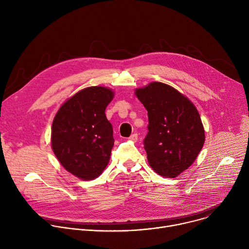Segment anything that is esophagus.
I'll return each mask as SVG.
<instances>
[{"label":"esophagus","mask_w":249,"mask_h":249,"mask_svg":"<svg viewBox=\"0 0 249 249\" xmlns=\"http://www.w3.org/2000/svg\"><path fill=\"white\" fill-rule=\"evenodd\" d=\"M129 139H130L131 141H133V142H137V140H138V134H137V133L132 134V135L129 137Z\"/></svg>","instance_id":"1"}]
</instances>
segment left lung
I'll return each instance as SVG.
<instances>
[{
  "label": "left lung",
  "instance_id": "obj_1",
  "mask_svg": "<svg viewBox=\"0 0 249 249\" xmlns=\"http://www.w3.org/2000/svg\"><path fill=\"white\" fill-rule=\"evenodd\" d=\"M148 111L144 148L152 168L173 178L195 160L205 142L204 128L194 104L179 91L155 82L136 90Z\"/></svg>",
  "mask_w": 249,
  "mask_h": 249
}]
</instances>
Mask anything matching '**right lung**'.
I'll return each instance as SVG.
<instances>
[{
  "label": "right lung",
  "mask_w": 249,
  "mask_h": 249,
  "mask_svg": "<svg viewBox=\"0 0 249 249\" xmlns=\"http://www.w3.org/2000/svg\"><path fill=\"white\" fill-rule=\"evenodd\" d=\"M113 91L87 88L68 99L52 124V149L61 164L84 180L97 177L107 165L114 145L105 108Z\"/></svg>",
  "instance_id": "right-lung-1"
}]
</instances>
